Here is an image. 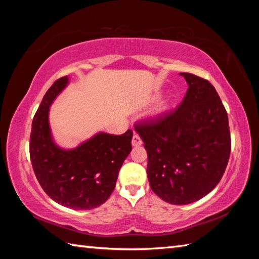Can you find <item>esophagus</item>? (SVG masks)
Here are the masks:
<instances>
[{"mask_svg":"<svg viewBox=\"0 0 259 259\" xmlns=\"http://www.w3.org/2000/svg\"><path fill=\"white\" fill-rule=\"evenodd\" d=\"M141 144H142L141 138L138 135L135 134L133 137V140H131V145H133L134 147H139V146H141Z\"/></svg>","mask_w":259,"mask_h":259,"instance_id":"obj_1","label":"esophagus"}]
</instances>
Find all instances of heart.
I'll list each match as a JSON object with an SVG mask.
<instances>
[{
  "instance_id": "b5f03b06",
  "label": "heart",
  "mask_w": 259,
  "mask_h": 259,
  "mask_svg": "<svg viewBox=\"0 0 259 259\" xmlns=\"http://www.w3.org/2000/svg\"><path fill=\"white\" fill-rule=\"evenodd\" d=\"M168 107L169 104L166 100H161L159 101L155 107H153L152 111H151V117L153 118H157V117H160V115H162L164 112L167 111L168 110Z\"/></svg>"
}]
</instances>
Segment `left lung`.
<instances>
[{
  "label": "left lung",
  "instance_id": "1",
  "mask_svg": "<svg viewBox=\"0 0 259 259\" xmlns=\"http://www.w3.org/2000/svg\"><path fill=\"white\" fill-rule=\"evenodd\" d=\"M180 106L156 121L137 124L148 155L152 191L172 205H188L221 181L230 155L228 115L210 82L191 73Z\"/></svg>",
  "mask_w": 259,
  "mask_h": 259
}]
</instances>
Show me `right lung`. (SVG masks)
<instances>
[{
	"label": "right lung",
	"instance_id": "add662e5",
	"mask_svg": "<svg viewBox=\"0 0 259 259\" xmlns=\"http://www.w3.org/2000/svg\"><path fill=\"white\" fill-rule=\"evenodd\" d=\"M69 78L57 80L43 97L33 118L30 157L36 179L52 200L75 210H89L106 202L119 170L131 149L133 131L120 136L98 133L71 149L54 141L49 113Z\"/></svg>",
	"mask_w": 259,
	"mask_h": 259
}]
</instances>
